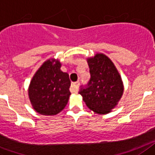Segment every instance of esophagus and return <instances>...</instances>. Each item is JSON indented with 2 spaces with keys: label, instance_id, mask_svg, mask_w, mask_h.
<instances>
[{
  "label": "esophagus",
  "instance_id": "esophagus-1",
  "mask_svg": "<svg viewBox=\"0 0 155 155\" xmlns=\"http://www.w3.org/2000/svg\"><path fill=\"white\" fill-rule=\"evenodd\" d=\"M79 82H75V83H72V85H71V87H70V91L72 93H76L77 92L78 87H79Z\"/></svg>",
  "mask_w": 155,
  "mask_h": 155
}]
</instances>
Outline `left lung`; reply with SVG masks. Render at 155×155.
<instances>
[{
  "instance_id": "obj_1",
  "label": "left lung",
  "mask_w": 155,
  "mask_h": 155,
  "mask_svg": "<svg viewBox=\"0 0 155 155\" xmlns=\"http://www.w3.org/2000/svg\"><path fill=\"white\" fill-rule=\"evenodd\" d=\"M91 79L80 86L79 94L87 107L97 114H107L118 104L123 93L120 75L112 61L103 54L88 59Z\"/></svg>"
}]
</instances>
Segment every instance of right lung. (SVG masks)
<instances>
[{"label":"right lung","instance_id":"1","mask_svg":"<svg viewBox=\"0 0 155 155\" xmlns=\"http://www.w3.org/2000/svg\"><path fill=\"white\" fill-rule=\"evenodd\" d=\"M61 64L45 61L33 76L29 88V97L33 108L44 115H54L66 106L69 98L71 81Z\"/></svg>","mask_w":155,"mask_h":155}]
</instances>
